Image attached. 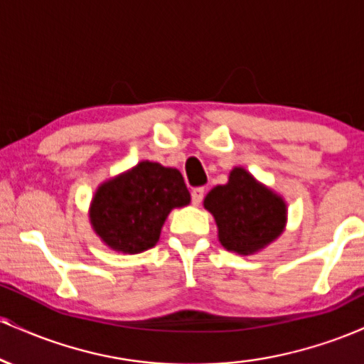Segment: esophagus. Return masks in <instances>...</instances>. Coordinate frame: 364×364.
I'll return each mask as SVG.
<instances>
[{"mask_svg":"<svg viewBox=\"0 0 364 364\" xmlns=\"http://www.w3.org/2000/svg\"><path fill=\"white\" fill-rule=\"evenodd\" d=\"M203 195H205V190H203V188H193V190H191V202H193V205H200V203H202Z\"/></svg>","mask_w":364,"mask_h":364,"instance_id":"1","label":"esophagus"}]
</instances>
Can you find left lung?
<instances>
[{
    "label": "left lung",
    "instance_id": "1",
    "mask_svg": "<svg viewBox=\"0 0 364 364\" xmlns=\"http://www.w3.org/2000/svg\"><path fill=\"white\" fill-rule=\"evenodd\" d=\"M203 207L214 215L217 237L228 252L255 255L274 243L287 224V203L243 166L229 173L225 185L208 191Z\"/></svg>",
    "mask_w": 364,
    "mask_h": 364
}]
</instances>
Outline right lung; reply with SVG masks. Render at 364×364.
<instances>
[{
  "label": "right lung",
  "mask_w": 364,
  "mask_h": 364,
  "mask_svg": "<svg viewBox=\"0 0 364 364\" xmlns=\"http://www.w3.org/2000/svg\"><path fill=\"white\" fill-rule=\"evenodd\" d=\"M181 173L152 161H141L97 186L89 220L107 248L136 255L157 245L173 208L190 203Z\"/></svg>",
  "instance_id": "obj_1"
}]
</instances>
